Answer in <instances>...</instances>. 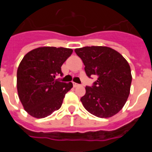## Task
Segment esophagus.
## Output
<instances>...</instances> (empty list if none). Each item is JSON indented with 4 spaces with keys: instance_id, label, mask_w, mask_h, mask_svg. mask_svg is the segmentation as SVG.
Returning <instances> with one entry per match:
<instances>
[{
    "instance_id": "obj_1",
    "label": "esophagus",
    "mask_w": 152,
    "mask_h": 152,
    "mask_svg": "<svg viewBox=\"0 0 152 152\" xmlns=\"http://www.w3.org/2000/svg\"><path fill=\"white\" fill-rule=\"evenodd\" d=\"M73 86H74V88H76V87H78L79 84H77V83H73Z\"/></svg>"
}]
</instances>
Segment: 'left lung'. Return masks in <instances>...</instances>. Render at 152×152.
Returning a JSON list of instances; mask_svg holds the SVG:
<instances>
[{"label":"left lung","instance_id":"8db88e82","mask_svg":"<svg viewBox=\"0 0 152 152\" xmlns=\"http://www.w3.org/2000/svg\"><path fill=\"white\" fill-rule=\"evenodd\" d=\"M85 65L88 77L96 76L92 86H86L80 98L91 114L108 118L121 110L128 99L132 83L131 69L123 56L106 46H86L75 50Z\"/></svg>","mask_w":152,"mask_h":152}]
</instances>
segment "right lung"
Here are the masks:
<instances>
[{"mask_svg": "<svg viewBox=\"0 0 152 152\" xmlns=\"http://www.w3.org/2000/svg\"><path fill=\"white\" fill-rule=\"evenodd\" d=\"M72 49L40 47L25 55L17 69V91L25 110L36 118H45L61 107L72 82H61V65Z\"/></svg>", "mask_w": 152, "mask_h": 152, "instance_id": "obj_1", "label": "right lung"}]
</instances>
